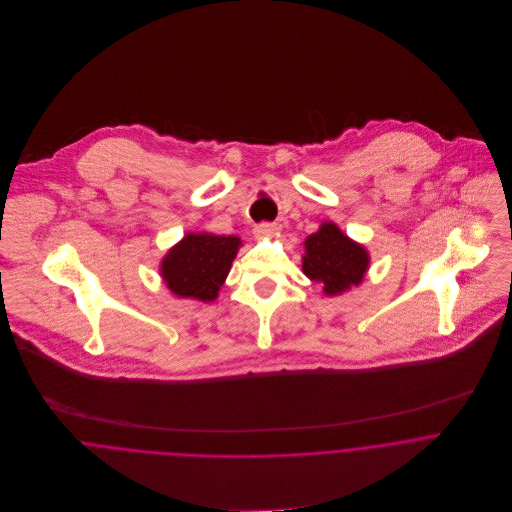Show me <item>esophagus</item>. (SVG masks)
Here are the masks:
<instances>
[{
    "label": "esophagus",
    "instance_id": "1",
    "mask_svg": "<svg viewBox=\"0 0 512 512\" xmlns=\"http://www.w3.org/2000/svg\"><path fill=\"white\" fill-rule=\"evenodd\" d=\"M276 230H278V226H276L274 222H260V224L254 226V234H256V236H270V234H274Z\"/></svg>",
    "mask_w": 512,
    "mask_h": 512
}]
</instances>
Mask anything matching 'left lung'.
I'll use <instances>...</instances> for the list:
<instances>
[{
  "instance_id": "1",
  "label": "left lung",
  "mask_w": 512,
  "mask_h": 512,
  "mask_svg": "<svg viewBox=\"0 0 512 512\" xmlns=\"http://www.w3.org/2000/svg\"><path fill=\"white\" fill-rule=\"evenodd\" d=\"M368 268L365 248L349 240L333 222L321 224V228L305 240L303 274L319 282L327 295L349 290V286L361 284Z\"/></svg>"
}]
</instances>
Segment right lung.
<instances>
[{
	"mask_svg": "<svg viewBox=\"0 0 512 512\" xmlns=\"http://www.w3.org/2000/svg\"><path fill=\"white\" fill-rule=\"evenodd\" d=\"M240 238L187 234L161 264L167 288L181 297L213 301L230 272Z\"/></svg>",
	"mask_w": 512,
	"mask_h": 512,
	"instance_id": "right-lung-1",
	"label": "right lung"
}]
</instances>
